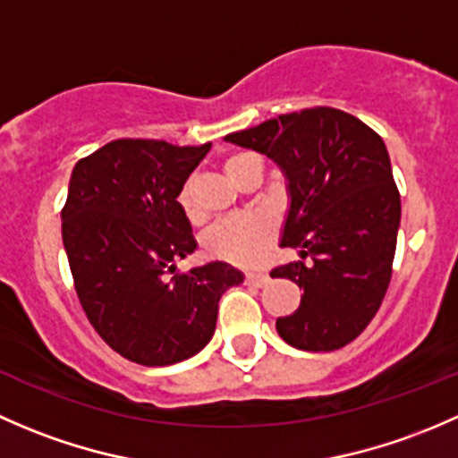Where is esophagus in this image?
I'll use <instances>...</instances> for the list:
<instances>
[{
	"label": "esophagus",
	"mask_w": 458,
	"mask_h": 458,
	"mask_svg": "<svg viewBox=\"0 0 458 458\" xmlns=\"http://www.w3.org/2000/svg\"><path fill=\"white\" fill-rule=\"evenodd\" d=\"M268 280H271V277L264 271H249L247 276H244V282H247L249 286H264L268 284Z\"/></svg>",
	"instance_id": "obj_1"
}]
</instances>
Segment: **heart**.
Wrapping results in <instances>:
<instances>
[{
	"label": "heart",
	"mask_w": 458,
	"mask_h": 458,
	"mask_svg": "<svg viewBox=\"0 0 458 458\" xmlns=\"http://www.w3.org/2000/svg\"><path fill=\"white\" fill-rule=\"evenodd\" d=\"M253 163H260L258 157L249 152H235L225 160V172L229 174L231 181L240 185ZM178 207L191 223L200 218L191 181L185 182L178 191ZM273 242H276V223L267 214H244L214 225L202 238V249L207 256L216 260L235 264V267H253L264 260Z\"/></svg>",
	"instance_id": "obj_1"
}]
</instances>
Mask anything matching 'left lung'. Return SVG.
Masks as SVG:
<instances>
[{"label":"left lung","instance_id":"8db88e82","mask_svg":"<svg viewBox=\"0 0 458 458\" xmlns=\"http://www.w3.org/2000/svg\"><path fill=\"white\" fill-rule=\"evenodd\" d=\"M227 140L267 154L289 178L282 247L298 249L301 260L280 264L271 277L293 280L304 295L295 313L277 318V333L301 351L346 346L375 318L393 277L402 198L384 140L357 116L324 106Z\"/></svg>","mask_w":458,"mask_h":458}]
</instances>
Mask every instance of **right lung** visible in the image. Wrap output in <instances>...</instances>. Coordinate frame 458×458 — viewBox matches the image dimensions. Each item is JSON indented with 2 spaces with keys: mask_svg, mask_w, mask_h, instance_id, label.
<instances>
[{
  "mask_svg": "<svg viewBox=\"0 0 458 458\" xmlns=\"http://www.w3.org/2000/svg\"><path fill=\"white\" fill-rule=\"evenodd\" d=\"M209 148L119 139L70 176L61 235L74 291L94 331L134 364L169 366L202 351L220 295L242 282L223 262L176 271L196 249L176 198Z\"/></svg>",
  "mask_w": 458,
  "mask_h": 458,
  "instance_id": "add662e5",
  "label": "right lung"
}]
</instances>
